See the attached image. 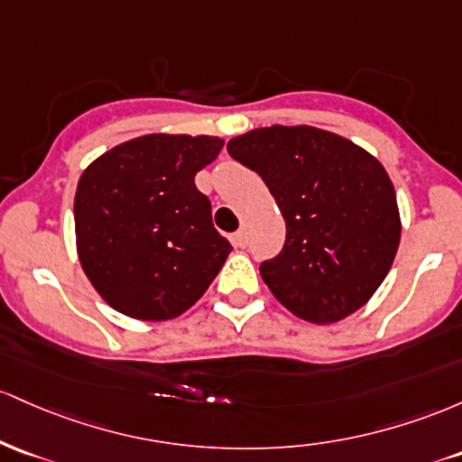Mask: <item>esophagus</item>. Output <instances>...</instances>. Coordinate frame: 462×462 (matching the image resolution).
<instances>
[{"mask_svg":"<svg viewBox=\"0 0 462 462\" xmlns=\"http://www.w3.org/2000/svg\"><path fill=\"white\" fill-rule=\"evenodd\" d=\"M246 245H248V240H246V231L245 229L233 233V246H236V248H245Z\"/></svg>","mask_w":462,"mask_h":462,"instance_id":"obj_1","label":"esophagus"}]
</instances>
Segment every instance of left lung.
Instances as JSON below:
<instances>
[{
	"label": "left lung",
	"instance_id": "1",
	"mask_svg": "<svg viewBox=\"0 0 462 462\" xmlns=\"http://www.w3.org/2000/svg\"><path fill=\"white\" fill-rule=\"evenodd\" d=\"M226 150L263 179L286 220V245L259 273L299 319L325 325L373 297L395 259L402 220L384 165L340 134L271 126Z\"/></svg>",
	"mask_w": 462,
	"mask_h": 462
}]
</instances>
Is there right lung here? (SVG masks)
Returning <instances> with one entry per match:
<instances>
[{
	"mask_svg": "<svg viewBox=\"0 0 462 462\" xmlns=\"http://www.w3.org/2000/svg\"><path fill=\"white\" fill-rule=\"evenodd\" d=\"M225 142L143 134L97 157L78 180L76 246L93 288L117 312L168 320L205 294L231 253L194 176Z\"/></svg>",
	"mask_w": 462,
	"mask_h": 462,
	"instance_id": "1",
	"label": "right lung"
}]
</instances>
